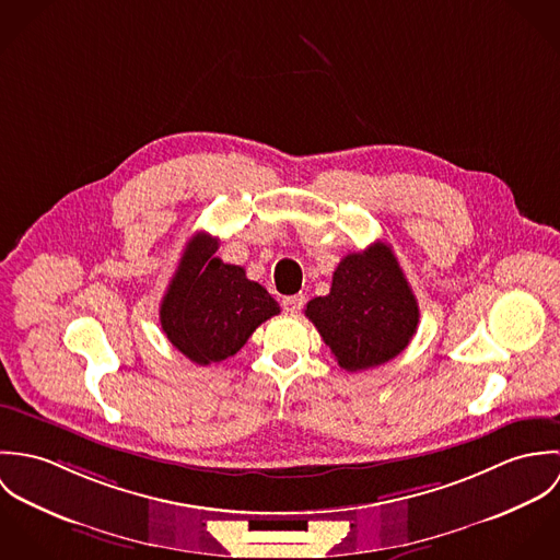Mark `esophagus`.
<instances>
[{"label":"esophagus","mask_w":560,"mask_h":560,"mask_svg":"<svg viewBox=\"0 0 560 560\" xmlns=\"http://www.w3.org/2000/svg\"><path fill=\"white\" fill-rule=\"evenodd\" d=\"M282 308H284L289 315H298V313L304 308V295L284 298V300H282Z\"/></svg>","instance_id":"34e87169"}]
</instances>
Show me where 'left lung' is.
<instances>
[{
	"mask_svg": "<svg viewBox=\"0 0 560 560\" xmlns=\"http://www.w3.org/2000/svg\"><path fill=\"white\" fill-rule=\"evenodd\" d=\"M340 369L355 373L386 364L418 329V302L390 245L377 241L347 254L325 298L306 306Z\"/></svg>",
	"mask_w": 560,
	"mask_h": 560,
	"instance_id": "8db88e82",
	"label": "left lung"
}]
</instances>
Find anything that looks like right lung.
<instances>
[{
  "mask_svg": "<svg viewBox=\"0 0 560 560\" xmlns=\"http://www.w3.org/2000/svg\"><path fill=\"white\" fill-rule=\"evenodd\" d=\"M220 241L196 233L161 300L167 340L191 362L207 366L235 355L254 329L280 313L278 302L240 265L215 256Z\"/></svg>",
  "mask_w": 560,
  "mask_h": 560,
  "instance_id": "obj_1",
  "label": "right lung"
}]
</instances>
